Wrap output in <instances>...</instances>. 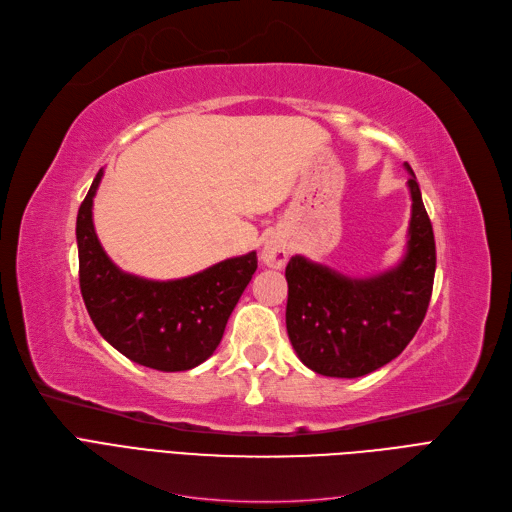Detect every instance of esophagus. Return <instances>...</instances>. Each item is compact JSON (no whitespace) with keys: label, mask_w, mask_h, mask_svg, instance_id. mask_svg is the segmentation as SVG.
I'll return each instance as SVG.
<instances>
[{"label":"esophagus","mask_w":512,"mask_h":512,"mask_svg":"<svg viewBox=\"0 0 512 512\" xmlns=\"http://www.w3.org/2000/svg\"><path fill=\"white\" fill-rule=\"evenodd\" d=\"M260 258L262 262L267 264V267L271 269H281L288 260V248L284 241L279 239H269L267 243L262 245V252H260Z\"/></svg>","instance_id":"obj_1"}]
</instances>
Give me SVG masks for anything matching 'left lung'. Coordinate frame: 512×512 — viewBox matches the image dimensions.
<instances>
[{
    "instance_id": "1",
    "label": "left lung",
    "mask_w": 512,
    "mask_h": 512,
    "mask_svg": "<svg viewBox=\"0 0 512 512\" xmlns=\"http://www.w3.org/2000/svg\"><path fill=\"white\" fill-rule=\"evenodd\" d=\"M407 171L411 222L407 254L394 269L347 277L292 256L286 267V328L301 362L317 375L356 379L392 362L411 343L430 305L436 245L415 173Z\"/></svg>"
}]
</instances>
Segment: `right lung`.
<instances>
[{"label": "right lung", "instance_id": "obj_1", "mask_svg": "<svg viewBox=\"0 0 512 512\" xmlns=\"http://www.w3.org/2000/svg\"><path fill=\"white\" fill-rule=\"evenodd\" d=\"M101 178L103 169L76 220L80 290L88 315L101 337L137 364L165 373L199 366L220 345L228 317L258 267L256 252L169 281L120 271L103 252L93 224Z\"/></svg>", "mask_w": 512, "mask_h": 512}]
</instances>
